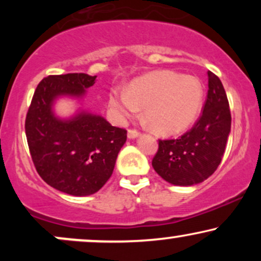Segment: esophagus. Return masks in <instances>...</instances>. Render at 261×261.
Segmentation results:
<instances>
[{"label": "esophagus", "mask_w": 261, "mask_h": 261, "mask_svg": "<svg viewBox=\"0 0 261 261\" xmlns=\"http://www.w3.org/2000/svg\"><path fill=\"white\" fill-rule=\"evenodd\" d=\"M140 136V133L139 131H136V130H128L127 131V137L130 140H134V139H137V137Z\"/></svg>", "instance_id": "34e87169"}]
</instances>
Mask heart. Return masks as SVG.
Listing matches in <instances>:
<instances>
[{
    "label": "heart",
    "mask_w": 261,
    "mask_h": 261,
    "mask_svg": "<svg viewBox=\"0 0 261 261\" xmlns=\"http://www.w3.org/2000/svg\"><path fill=\"white\" fill-rule=\"evenodd\" d=\"M205 87L195 76L157 71L134 81L127 91H114L110 107L119 120H126L143 108L146 120L157 133L175 135L188 130L199 116Z\"/></svg>",
    "instance_id": "b5f03b06"
}]
</instances>
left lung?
<instances>
[{
	"label": "left lung",
	"instance_id": "left-lung-1",
	"mask_svg": "<svg viewBox=\"0 0 261 261\" xmlns=\"http://www.w3.org/2000/svg\"><path fill=\"white\" fill-rule=\"evenodd\" d=\"M208 91L195 126L175 140H160L152 166L166 181L191 187L212 175L222 161L230 133V112L222 82L207 71Z\"/></svg>",
	"mask_w": 261,
	"mask_h": 261
}]
</instances>
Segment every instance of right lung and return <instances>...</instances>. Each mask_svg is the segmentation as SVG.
I'll return each mask as SVG.
<instances>
[{"mask_svg": "<svg viewBox=\"0 0 261 261\" xmlns=\"http://www.w3.org/2000/svg\"><path fill=\"white\" fill-rule=\"evenodd\" d=\"M95 79L86 73L45 77L25 119L27 141L39 175L50 187L73 196L92 195L109 180L127 137L126 130L82 107L70 118L56 115V101L71 98L82 104Z\"/></svg>", "mask_w": 261, "mask_h": 261, "instance_id": "obj_1", "label": "right lung"}]
</instances>
